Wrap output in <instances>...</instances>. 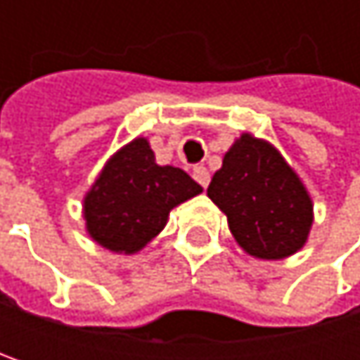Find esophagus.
Wrapping results in <instances>:
<instances>
[{
  "label": "esophagus",
  "mask_w": 360,
  "mask_h": 360,
  "mask_svg": "<svg viewBox=\"0 0 360 360\" xmlns=\"http://www.w3.org/2000/svg\"><path fill=\"white\" fill-rule=\"evenodd\" d=\"M193 179L198 181L202 187H208V183H210V173L206 171V167H193Z\"/></svg>",
  "instance_id": "1"
}]
</instances>
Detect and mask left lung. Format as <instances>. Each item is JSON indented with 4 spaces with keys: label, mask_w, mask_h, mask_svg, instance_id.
Returning a JSON list of instances; mask_svg holds the SVG:
<instances>
[{
    "label": "left lung",
    "mask_w": 360,
    "mask_h": 360,
    "mask_svg": "<svg viewBox=\"0 0 360 360\" xmlns=\"http://www.w3.org/2000/svg\"><path fill=\"white\" fill-rule=\"evenodd\" d=\"M208 198L227 214L236 242L250 256L277 260L298 252L313 225V202L266 141L244 133L225 154Z\"/></svg>",
    "instance_id": "obj_1"
}]
</instances>
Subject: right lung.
<instances>
[{
	"instance_id": "obj_1",
	"label": "right lung",
	"mask_w": 360,
	"mask_h": 360,
	"mask_svg": "<svg viewBox=\"0 0 360 360\" xmlns=\"http://www.w3.org/2000/svg\"><path fill=\"white\" fill-rule=\"evenodd\" d=\"M202 187L185 171L156 165L148 139L118 150L85 195L89 236L118 254H135L167 225L169 212Z\"/></svg>"
}]
</instances>
